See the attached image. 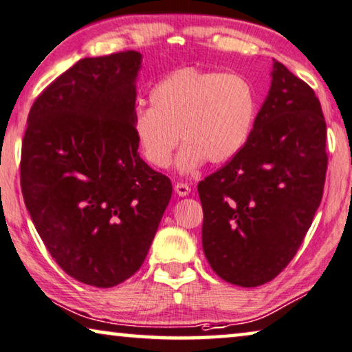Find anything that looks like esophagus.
<instances>
[{"instance_id":"esophagus-1","label":"esophagus","mask_w":352,"mask_h":352,"mask_svg":"<svg viewBox=\"0 0 352 352\" xmlns=\"http://www.w3.org/2000/svg\"><path fill=\"white\" fill-rule=\"evenodd\" d=\"M175 192L180 197H185V196H188V194L191 192V188L188 186L186 183H177V185H175Z\"/></svg>"}]
</instances>
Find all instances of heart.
Here are the masks:
<instances>
[{
    "mask_svg": "<svg viewBox=\"0 0 352 352\" xmlns=\"http://www.w3.org/2000/svg\"><path fill=\"white\" fill-rule=\"evenodd\" d=\"M151 107L133 113L135 144L150 166L166 169L178 144V174L190 175L204 162L223 164L240 153L253 131L258 104L251 83L235 72L183 67L150 93Z\"/></svg>",
    "mask_w": 352,
    "mask_h": 352,
    "instance_id": "heart-1",
    "label": "heart"
}]
</instances>
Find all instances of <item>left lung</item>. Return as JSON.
Segmentation results:
<instances>
[{
  "label": "left lung",
  "mask_w": 352,
  "mask_h": 352,
  "mask_svg": "<svg viewBox=\"0 0 352 352\" xmlns=\"http://www.w3.org/2000/svg\"><path fill=\"white\" fill-rule=\"evenodd\" d=\"M248 142L199 183L202 248L214 274L256 287L289 264L326 182V122L316 94L274 60Z\"/></svg>",
  "instance_id": "obj_1"
}]
</instances>
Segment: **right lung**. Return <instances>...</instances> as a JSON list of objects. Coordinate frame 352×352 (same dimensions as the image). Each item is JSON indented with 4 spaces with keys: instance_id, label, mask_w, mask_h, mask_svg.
Masks as SVG:
<instances>
[{
    "instance_id": "right-lung-1",
    "label": "right lung",
    "mask_w": 352,
    "mask_h": 352,
    "mask_svg": "<svg viewBox=\"0 0 352 352\" xmlns=\"http://www.w3.org/2000/svg\"><path fill=\"white\" fill-rule=\"evenodd\" d=\"M140 67L134 50L77 61L39 94L26 122V210L56 264L94 287L140 269L172 196L131 128Z\"/></svg>"
}]
</instances>
